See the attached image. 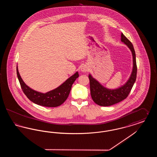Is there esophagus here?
<instances>
[{
    "mask_svg": "<svg viewBox=\"0 0 157 157\" xmlns=\"http://www.w3.org/2000/svg\"><path fill=\"white\" fill-rule=\"evenodd\" d=\"M90 70V67L86 65H83L81 67V71L82 72H87Z\"/></svg>",
    "mask_w": 157,
    "mask_h": 157,
    "instance_id": "esophagus-1",
    "label": "esophagus"
}]
</instances>
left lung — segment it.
Returning a JSON list of instances; mask_svg holds the SVG:
<instances>
[{
	"label": "left lung",
	"instance_id": "8db88e82",
	"mask_svg": "<svg viewBox=\"0 0 157 157\" xmlns=\"http://www.w3.org/2000/svg\"><path fill=\"white\" fill-rule=\"evenodd\" d=\"M121 40L127 45L130 49L132 52L133 59L132 71L128 80L125 83V84L118 88L111 90L106 88L101 85L90 74L88 76L90 79L91 97L95 103L102 106H111L117 104L127 98L136 81L137 67L134 46L123 33H121Z\"/></svg>",
	"mask_w": 157,
	"mask_h": 157
}]
</instances>
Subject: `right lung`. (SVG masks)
Returning a JSON list of instances; mask_svg holds the SVG:
<instances>
[{"instance_id":"right-lung-1","label":"right lung","mask_w":157,"mask_h":157,"mask_svg":"<svg viewBox=\"0 0 157 157\" xmlns=\"http://www.w3.org/2000/svg\"><path fill=\"white\" fill-rule=\"evenodd\" d=\"M16 72L17 78L25 95L33 103L46 107H56L62 104L68 97L72 84L79 77L78 72H76L58 88L44 94L32 90L26 85L19 74L17 66Z\"/></svg>"}]
</instances>
